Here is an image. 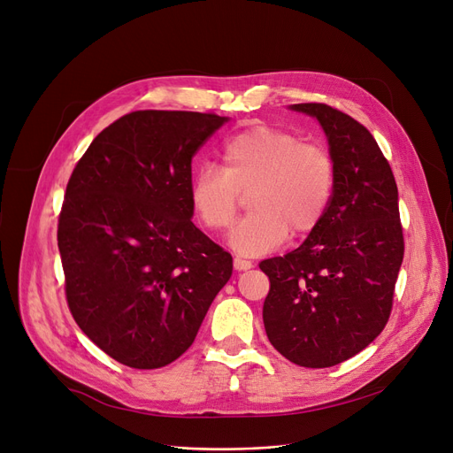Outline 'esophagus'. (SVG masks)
Returning <instances> with one entry per match:
<instances>
[{"mask_svg":"<svg viewBox=\"0 0 453 453\" xmlns=\"http://www.w3.org/2000/svg\"><path fill=\"white\" fill-rule=\"evenodd\" d=\"M250 267H252V262H250V260H245V258H240V257L234 258V269L247 271V269H250Z\"/></svg>","mask_w":453,"mask_h":453,"instance_id":"34e87169","label":"esophagus"}]
</instances>
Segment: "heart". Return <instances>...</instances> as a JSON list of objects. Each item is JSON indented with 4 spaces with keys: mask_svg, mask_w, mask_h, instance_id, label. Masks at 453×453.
Listing matches in <instances>:
<instances>
[{
    "mask_svg": "<svg viewBox=\"0 0 453 453\" xmlns=\"http://www.w3.org/2000/svg\"><path fill=\"white\" fill-rule=\"evenodd\" d=\"M221 159L223 169L203 165L195 171L189 203L206 228L225 230L236 217L242 191H252V211L228 238L240 255H265L282 245L289 232L314 230L329 210L336 167L318 142L260 124L230 135Z\"/></svg>",
    "mask_w": 453,
    "mask_h": 453,
    "instance_id": "b5f03b06",
    "label": "heart"
}]
</instances>
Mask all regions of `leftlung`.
Returning <instances> with one entry per match:
<instances>
[{"mask_svg":"<svg viewBox=\"0 0 453 453\" xmlns=\"http://www.w3.org/2000/svg\"><path fill=\"white\" fill-rule=\"evenodd\" d=\"M321 124L336 184L327 213L296 250L260 262L264 327L289 363L329 368L381 334L403 262L397 186L373 135L327 104H294Z\"/></svg>","mask_w":453,"mask_h":453,"instance_id":"1","label":"left lung"}]
</instances>
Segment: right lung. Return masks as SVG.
I'll use <instances>...</instances> for the list:
<instances>
[{
	"label": "right lung",
	"mask_w": 453,
	"mask_h": 453,
	"mask_svg": "<svg viewBox=\"0 0 453 453\" xmlns=\"http://www.w3.org/2000/svg\"><path fill=\"white\" fill-rule=\"evenodd\" d=\"M226 117L144 110L90 142L68 180L58 245L68 309L117 363L154 370L186 353L232 257L198 230L191 159Z\"/></svg>",
	"instance_id": "obj_1"
}]
</instances>
